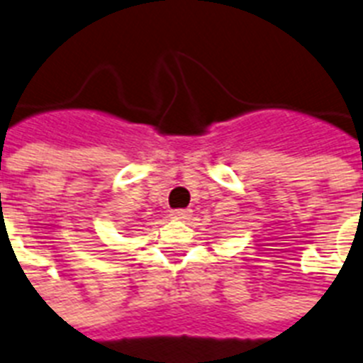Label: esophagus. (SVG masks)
<instances>
[{"mask_svg":"<svg viewBox=\"0 0 363 363\" xmlns=\"http://www.w3.org/2000/svg\"><path fill=\"white\" fill-rule=\"evenodd\" d=\"M191 209H172L170 211V218H174V220H187L191 217Z\"/></svg>","mask_w":363,"mask_h":363,"instance_id":"1","label":"esophagus"}]
</instances>
